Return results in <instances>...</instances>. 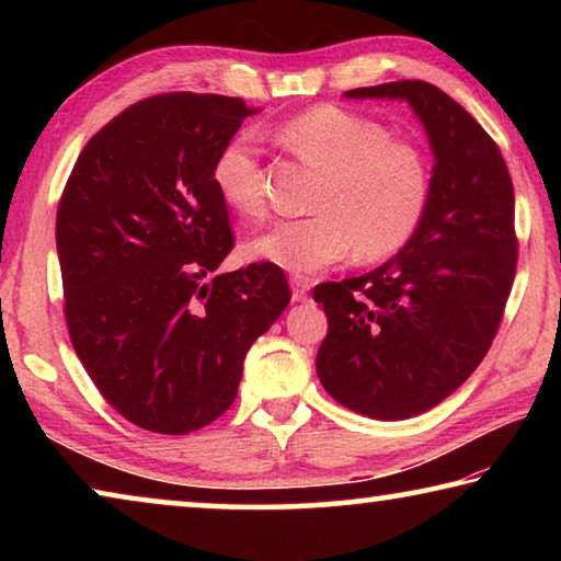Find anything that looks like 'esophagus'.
Wrapping results in <instances>:
<instances>
[{"label": "esophagus", "instance_id": "obj_1", "mask_svg": "<svg viewBox=\"0 0 561 561\" xmlns=\"http://www.w3.org/2000/svg\"><path fill=\"white\" fill-rule=\"evenodd\" d=\"M311 282L307 277H291V301H307L309 299Z\"/></svg>", "mask_w": 561, "mask_h": 561}]
</instances>
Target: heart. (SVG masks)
<instances>
[{
	"mask_svg": "<svg viewBox=\"0 0 561 561\" xmlns=\"http://www.w3.org/2000/svg\"><path fill=\"white\" fill-rule=\"evenodd\" d=\"M279 146L321 173L304 220H284L252 237L244 254L287 272H319L356 250L364 262L393 257L413 240L428 210L433 170L423 148L391 138L383 123L319 106L284 123ZM213 185L237 215H264L257 148L232 138L215 158Z\"/></svg>",
	"mask_w": 561,
	"mask_h": 561,
	"instance_id": "b5f03b06",
	"label": "heart"
}]
</instances>
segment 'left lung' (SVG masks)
I'll use <instances>...</instances> for the list:
<instances>
[{
    "label": "left lung",
    "instance_id": "8db88e82",
    "mask_svg": "<svg viewBox=\"0 0 561 561\" xmlns=\"http://www.w3.org/2000/svg\"><path fill=\"white\" fill-rule=\"evenodd\" d=\"M346 99L405 101L433 150L428 210L411 242L381 267L324 282L327 339L317 374L348 411L403 421L468 381L497 334L515 282V193L485 128L425 81H393Z\"/></svg>",
    "mask_w": 561,
    "mask_h": 561
}]
</instances>
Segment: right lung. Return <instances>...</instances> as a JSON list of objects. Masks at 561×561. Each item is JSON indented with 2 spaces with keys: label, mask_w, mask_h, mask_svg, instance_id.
I'll list each match as a JSON object with an SVG mask.
<instances>
[{
  "label": "right lung",
  "mask_w": 561,
  "mask_h": 561,
  "mask_svg": "<svg viewBox=\"0 0 561 561\" xmlns=\"http://www.w3.org/2000/svg\"><path fill=\"white\" fill-rule=\"evenodd\" d=\"M242 99L163 93L106 123L64 187L56 250L71 344L140 428L183 435L234 403L250 346L291 299L277 264L232 250L213 165L252 116Z\"/></svg>",
  "instance_id": "add662e5"
}]
</instances>
